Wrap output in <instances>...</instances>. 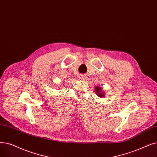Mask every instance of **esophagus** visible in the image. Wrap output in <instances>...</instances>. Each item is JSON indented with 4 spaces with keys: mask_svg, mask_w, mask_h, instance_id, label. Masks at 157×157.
I'll use <instances>...</instances> for the list:
<instances>
[{
    "mask_svg": "<svg viewBox=\"0 0 157 157\" xmlns=\"http://www.w3.org/2000/svg\"><path fill=\"white\" fill-rule=\"evenodd\" d=\"M78 78H79L80 80H85V79L86 78V77L84 76V75H80L78 77Z\"/></svg>",
    "mask_w": 157,
    "mask_h": 157,
    "instance_id": "obj_1",
    "label": "esophagus"
}]
</instances>
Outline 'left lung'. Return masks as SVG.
Wrapping results in <instances>:
<instances>
[{"label":"left lung","mask_w":157,"mask_h":157,"mask_svg":"<svg viewBox=\"0 0 157 157\" xmlns=\"http://www.w3.org/2000/svg\"><path fill=\"white\" fill-rule=\"evenodd\" d=\"M94 91L96 95L100 98H103V97L105 96V92L102 91L101 87H100L99 86H97L94 87Z\"/></svg>","instance_id":"left-lung-1"}]
</instances>
